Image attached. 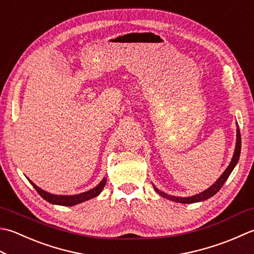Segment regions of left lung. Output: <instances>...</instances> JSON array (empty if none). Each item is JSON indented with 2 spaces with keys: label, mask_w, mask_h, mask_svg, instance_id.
Here are the masks:
<instances>
[{
  "label": "left lung",
  "mask_w": 254,
  "mask_h": 254,
  "mask_svg": "<svg viewBox=\"0 0 254 254\" xmlns=\"http://www.w3.org/2000/svg\"><path fill=\"white\" fill-rule=\"evenodd\" d=\"M238 124V123H237ZM240 152H241V134H240V128L239 127H237V144H236V150H235V154H233V157H232V161L229 164V166L227 167V170L223 172L222 175L218 178V181L213 184L211 187L208 188L207 190L202 191L200 193H198V195L195 196H191V197H187V198H180V197H175V196H171V195H167L164 191H160L158 190H156L155 187V190L160 193L161 196L167 198V199L173 200V201H176V202H182V203H192V202H198V201H202V200H206L208 198L212 197L213 195H216V193L220 190V188L223 186V184L226 183V181L228 180V177L230 176L231 172L233 171V168L237 165L238 161H239V157H240Z\"/></svg>",
  "instance_id": "8db88e82"
}]
</instances>
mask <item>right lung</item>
Returning a JSON list of instances; mask_svg holds the SVG:
<instances>
[{"label":"right lung","instance_id":"1","mask_svg":"<svg viewBox=\"0 0 254 254\" xmlns=\"http://www.w3.org/2000/svg\"><path fill=\"white\" fill-rule=\"evenodd\" d=\"M106 183H107V180L106 178H103V180L100 182V184H99L98 186L94 187L93 190H90L82 192V193H79V195L62 196V195H53V193L45 191L35 185L34 183L31 182V184L34 186L35 190H36V191L44 198L45 200H47L51 203H54V205H61V206H73V205H77V203H80L82 201H86V200L91 199V198L97 197L99 193L102 191L104 185H106Z\"/></svg>","mask_w":254,"mask_h":254}]
</instances>
